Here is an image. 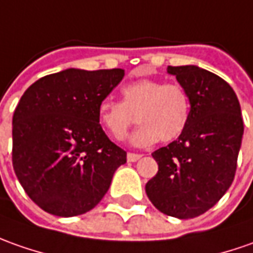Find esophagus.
<instances>
[{
  "label": "esophagus",
  "instance_id": "esophagus-1",
  "mask_svg": "<svg viewBox=\"0 0 253 253\" xmlns=\"http://www.w3.org/2000/svg\"><path fill=\"white\" fill-rule=\"evenodd\" d=\"M140 157H142V156H140V154H136V153H128V154H126V160H128V162H130V163L138 162Z\"/></svg>",
  "mask_w": 253,
  "mask_h": 253
}]
</instances>
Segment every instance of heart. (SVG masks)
<instances>
[{"label":"heart","mask_w":253,"mask_h":253,"mask_svg":"<svg viewBox=\"0 0 253 253\" xmlns=\"http://www.w3.org/2000/svg\"><path fill=\"white\" fill-rule=\"evenodd\" d=\"M123 101L103 100L97 107L100 125L114 139H123L132 124L140 123L130 133L133 146L145 147L172 142L184 132L191 113L186 90L177 83L140 79L121 89Z\"/></svg>","instance_id":"heart-1"}]
</instances>
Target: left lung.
<instances>
[{
    "label": "left lung",
    "mask_w": 253,
    "mask_h": 253,
    "mask_svg": "<svg viewBox=\"0 0 253 253\" xmlns=\"http://www.w3.org/2000/svg\"><path fill=\"white\" fill-rule=\"evenodd\" d=\"M189 96L191 113L177 140L152 153L159 171L146 184L154 208L194 218L217 203L233 184L244 121L228 83L196 65L169 67Z\"/></svg>",
    "instance_id": "8db88e82"
}]
</instances>
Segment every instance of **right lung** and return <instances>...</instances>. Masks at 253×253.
<instances>
[{
    "mask_svg": "<svg viewBox=\"0 0 253 253\" xmlns=\"http://www.w3.org/2000/svg\"><path fill=\"white\" fill-rule=\"evenodd\" d=\"M125 71L68 68L35 82L12 118V164L29 198L44 211L72 217L107 194L126 152L101 129L97 107Z\"/></svg>",
    "mask_w": 253,
    "mask_h": 253,
    "instance_id": "obj_1",
    "label": "right lung"
}]
</instances>
